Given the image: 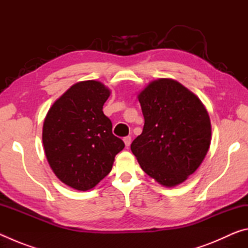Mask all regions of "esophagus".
I'll return each instance as SVG.
<instances>
[{
	"instance_id": "obj_1",
	"label": "esophagus",
	"mask_w": 248,
	"mask_h": 248,
	"mask_svg": "<svg viewBox=\"0 0 248 248\" xmlns=\"http://www.w3.org/2000/svg\"><path fill=\"white\" fill-rule=\"evenodd\" d=\"M124 142L125 146H127V148H129L130 144H131V137H124Z\"/></svg>"
}]
</instances>
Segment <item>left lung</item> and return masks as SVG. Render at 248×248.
Instances as JSON below:
<instances>
[{"label": "left lung", "mask_w": 248, "mask_h": 248, "mask_svg": "<svg viewBox=\"0 0 248 248\" xmlns=\"http://www.w3.org/2000/svg\"><path fill=\"white\" fill-rule=\"evenodd\" d=\"M138 99L144 117L143 131L131 151L150 177L175 187L194 174L211 143V123L204 105L173 78H158Z\"/></svg>", "instance_id": "left-lung-1"}]
</instances>
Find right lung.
<instances>
[{
  "label": "right lung",
  "mask_w": 248,
  "mask_h": 248,
  "mask_svg": "<svg viewBox=\"0 0 248 248\" xmlns=\"http://www.w3.org/2000/svg\"><path fill=\"white\" fill-rule=\"evenodd\" d=\"M110 91L94 79L75 83L46 115L43 143L50 167L62 183L77 190L94 188L112 169L124 148L112 134L103 106Z\"/></svg>",
  "instance_id": "obj_1"
}]
</instances>
